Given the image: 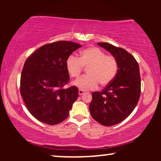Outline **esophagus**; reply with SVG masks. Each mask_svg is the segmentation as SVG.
<instances>
[{
	"instance_id": "esophagus-1",
	"label": "esophagus",
	"mask_w": 161,
	"mask_h": 161,
	"mask_svg": "<svg viewBox=\"0 0 161 161\" xmlns=\"http://www.w3.org/2000/svg\"><path fill=\"white\" fill-rule=\"evenodd\" d=\"M84 93H85V92L83 91V90H81V89L78 90V94H79V95H83V94Z\"/></svg>"
}]
</instances>
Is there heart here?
I'll use <instances>...</instances> for the list:
<instances>
[{"label": "heart", "mask_w": 161, "mask_h": 161, "mask_svg": "<svg viewBox=\"0 0 161 161\" xmlns=\"http://www.w3.org/2000/svg\"><path fill=\"white\" fill-rule=\"evenodd\" d=\"M88 67L86 75H83L73 82V85L81 90L94 89L98 83L103 86L111 83L117 74L118 61L114 56L107 54L100 48L90 47L80 52V58L70 55L66 61V68L72 78H77Z\"/></svg>", "instance_id": "b5f03b06"}]
</instances>
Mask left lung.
<instances>
[{"label":"left lung","mask_w":161,"mask_h":161,"mask_svg":"<svg viewBox=\"0 0 161 161\" xmlns=\"http://www.w3.org/2000/svg\"><path fill=\"white\" fill-rule=\"evenodd\" d=\"M97 45L108 51L118 61L117 74L103 91L94 92L89 111L92 118L105 126L125 120L135 108L141 94L139 66L127 50L109 43Z\"/></svg>","instance_id":"obj_1"}]
</instances>
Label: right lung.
I'll use <instances>...</instances> for the list:
<instances>
[{
	"label": "right lung",
	"instance_id": "1",
	"mask_svg": "<svg viewBox=\"0 0 161 161\" xmlns=\"http://www.w3.org/2000/svg\"><path fill=\"white\" fill-rule=\"evenodd\" d=\"M80 44L59 41L45 45L25 61L20 78V94L28 111L45 124L67 118L78 97V89H63L69 80L66 61Z\"/></svg>",
	"mask_w": 161,
	"mask_h": 161
}]
</instances>
